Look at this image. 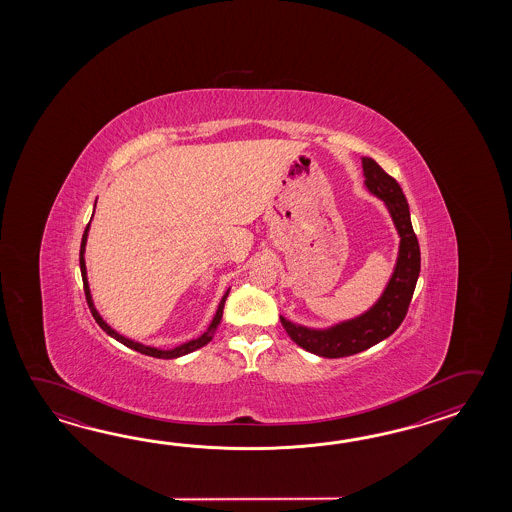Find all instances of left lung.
I'll list each match as a JSON object with an SVG mask.
<instances>
[{"label":"left lung","instance_id":"8db88e82","mask_svg":"<svg viewBox=\"0 0 512 512\" xmlns=\"http://www.w3.org/2000/svg\"><path fill=\"white\" fill-rule=\"evenodd\" d=\"M362 170L368 190L386 203L395 229L401 236L395 271L379 302L364 315L351 318L348 322H340L329 329H309L280 316L283 329L293 342L305 351L326 359L355 355L390 337L403 324L421 271L419 241L410 221V208L403 188L370 157H362Z\"/></svg>","mask_w":512,"mask_h":512}]
</instances>
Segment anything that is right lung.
Masks as SVG:
<instances>
[{"instance_id": "add662e5", "label": "right lung", "mask_w": 512, "mask_h": 512, "mask_svg": "<svg viewBox=\"0 0 512 512\" xmlns=\"http://www.w3.org/2000/svg\"><path fill=\"white\" fill-rule=\"evenodd\" d=\"M95 205H97V201H95ZM87 230H89V223H87L86 230H84V236H82V243H80V272H82V282H84V293H86L87 305H89V311H91V315H93V318L97 320L98 326L102 327V329L108 333L109 337H113L115 340H119L120 344H124V346H128V348L135 349V351H139V353H142V355L155 357V359H177V357H183V355H186V353H192V351H196V349L207 346L208 342L214 338V333H216L219 322H221V316H223V307H225V300H227V296H229L230 289L227 291V293L223 294V298H221V302H219L218 311H216V315H214V318H212V322H210V326H208L207 331H205L201 337L194 338V340H190V342H185V344H181V346H177V348H150V346H144V344H139V342L130 340V338L122 337V335H119L115 329H111V327H109L108 324L102 320V316L98 315V311L95 309V305H93V300H91V291H89V283H87L86 276V260H84V252H86Z\"/></svg>"}]
</instances>
